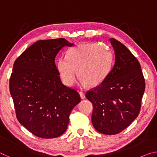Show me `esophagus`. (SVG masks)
I'll use <instances>...</instances> for the list:
<instances>
[{"mask_svg": "<svg viewBox=\"0 0 157 157\" xmlns=\"http://www.w3.org/2000/svg\"><path fill=\"white\" fill-rule=\"evenodd\" d=\"M79 95H80V98H82V99H84V98H85V95H84V93L80 91V92L79 93Z\"/></svg>", "mask_w": 157, "mask_h": 157, "instance_id": "esophagus-1", "label": "esophagus"}]
</instances>
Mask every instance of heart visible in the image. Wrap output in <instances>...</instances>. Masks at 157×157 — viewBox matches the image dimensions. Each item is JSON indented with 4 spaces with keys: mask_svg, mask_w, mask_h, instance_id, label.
Returning a JSON list of instances; mask_svg holds the SVG:
<instances>
[{
    "mask_svg": "<svg viewBox=\"0 0 157 157\" xmlns=\"http://www.w3.org/2000/svg\"><path fill=\"white\" fill-rule=\"evenodd\" d=\"M112 64V55L104 46L97 44H82L67 52V57H61L57 67L62 82L72 86L78 75L82 84L94 87L107 78Z\"/></svg>",
    "mask_w": 157,
    "mask_h": 157,
    "instance_id": "1",
    "label": "heart"
}]
</instances>
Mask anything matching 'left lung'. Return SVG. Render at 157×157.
Instances as JSON below:
<instances>
[{"label": "left lung", "mask_w": 157, "mask_h": 157, "mask_svg": "<svg viewBox=\"0 0 157 157\" xmlns=\"http://www.w3.org/2000/svg\"><path fill=\"white\" fill-rule=\"evenodd\" d=\"M110 41L115 51L113 67L102 83L86 93L93 104V125L107 135L118 134L136 119L145 88L139 61L121 42Z\"/></svg>", "instance_id": "left-lung-1"}]
</instances>
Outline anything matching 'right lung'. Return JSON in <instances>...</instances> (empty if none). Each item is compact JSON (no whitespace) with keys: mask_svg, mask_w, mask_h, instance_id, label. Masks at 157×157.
Masks as SVG:
<instances>
[{"mask_svg":"<svg viewBox=\"0 0 157 157\" xmlns=\"http://www.w3.org/2000/svg\"><path fill=\"white\" fill-rule=\"evenodd\" d=\"M66 39L39 40L26 49L13 66L10 91L18 122L34 136L53 139L67 129L69 116L80 102L75 89L62 84L55 60Z\"/></svg>","mask_w":157,"mask_h":157,"instance_id":"obj_1","label":"right lung"}]
</instances>
